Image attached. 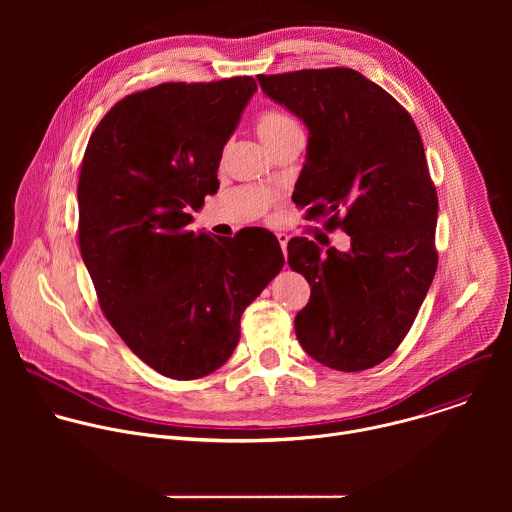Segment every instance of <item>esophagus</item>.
I'll return each instance as SVG.
<instances>
[{
    "mask_svg": "<svg viewBox=\"0 0 512 512\" xmlns=\"http://www.w3.org/2000/svg\"><path fill=\"white\" fill-rule=\"evenodd\" d=\"M275 237H277V241H279V245H281V251H283V255L287 257V241H289V237H287L285 233H277Z\"/></svg>",
    "mask_w": 512,
    "mask_h": 512,
    "instance_id": "1",
    "label": "esophagus"
}]
</instances>
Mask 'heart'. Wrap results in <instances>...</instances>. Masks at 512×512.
I'll return each instance as SVG.
<instances>
[{
    "instance_id": "heart-1",
    "label": "heart",
    "mask_w": 512,
    "mask_h": 512,
    "mask_svg": "<svg viewBox=\"0 0 512 512\" xmlns=\"http://www.w3.org/2000/svg\"><path fill=\"white\" fill-rule=\"evenodd\" d=\"M255 129L269 150L275 143L285 139L287 135L302 131V127L296 119H291L289 115H285L281 111H263L255 121Z\"/></svg>"
}]
</instances>
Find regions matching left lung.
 <instances>
[{
  "label": "left lung",
  "instance_id": "8db88e82",
  "mask_svg": "<svg viewBox=\"0 0 512 512\" xmlns=\"http://www.w3.org/2000/svg\"><path fill=\"white\" fill-rule=\"evenodd\" d=\"M257 81L310 131L291 198L308 221L350 237L348 253L322 255L306 237L287 243L289 267L312 287L298 340L330 369H373L407 336L437 269V194L421 135L397 99L352 68Z\"/></svg>",
  "mask_w": 512,
  "mask_h": 512
}]
</instances>
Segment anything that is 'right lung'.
<instances>
[{
  "label": "right lung",
  "instance_id": "right-lung-1",
  "mask_svg": "<svg viewBox=\"0 0 512 512\" xmlns=\"http://www.w3.org/2000/svg\"><path fill=\"white\" fill-rule=\"evenodd\" d=\"M257 83H164L115 103L79 176V247L99 306L148 367L176 381L221 369L241 316L281 271L279 241L188 231Z\"/></svg>",
  "mask_w": 512,
  "mask_h": 512
}]
</instances>
